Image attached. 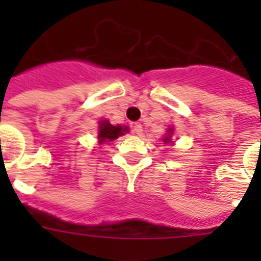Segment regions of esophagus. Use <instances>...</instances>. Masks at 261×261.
Masks as SVG:
<instances>
[{
  "label": "esophagus",
  "instance_id": "esophagus-1",
  "mask_svg": "<svg viewBox=\"0 0 261 261\" xmlns=\"http://www.w3.org/2000/svg\"><path fill=\"white\" fill-rule=\"evenodd\" d=\"M133 132L136 133V135H141L142 133V125L140 123H136L135 125H133Z\"/></svg>",
  "mask_w": 261,
  "mask_h": 261
}]
</instances>
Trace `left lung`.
<instances>
[{
  "label": "left lung",
  "mask_w": 261,
  "mask_h": 261,
  "mask_svg": "<svg viewBox=\"0 0 261 261\" xmlns=\"http://www.w3.org/2000/svg\"><path fill=\"white\" fill-rule=\"evenodd\" d=\"M165 142H170V137H168V136L165 138Z\"/></svg>",
  "instance_id": "obj_1"
}]
</instances>
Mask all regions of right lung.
I'll use <instances>...</instances> for the list:
<instances>
[{"label": "right lung", "mask_w": 261, "mask_h": 261, "mask_svg": "<svg viewBox=\"0 0 261 261\" xmlns=\"http://www.w3.org/2000/svg\"><path fill=\"white\" fill-rule=\"evenodd\" d=\"M128 132V128L126 126L121 125H112L108 121H102L100 123V128H99V140L100 142H107L112 141L115 138H117L119 136H123L124 133Z\"/></svg>", "instance_id": "right-lung-1"}]
</instances>
